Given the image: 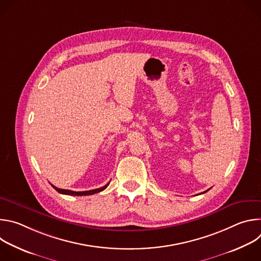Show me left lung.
Returning a JSON list of instances; mask_svg holds the SVG:
<instances>
[{
    "label": "left lung",
    "mask_w": 261,
    "mask_h": 261,
    "mask_svg": "<svg viewBox=\"0 0 261 261\" xmlns=\"http://www.w3.org/2000/svg\"><path fill=\"white\" fill-rule=\"evenodd\" d=\"M205 192H206V191H204V192H203V193H205Z\"/></svg>",
    "instance_id": "left-lung-1"
}]
</instances>
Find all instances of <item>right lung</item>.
<instances>
[{
  "mask_svg": "<svg viewBox=\"0 0 261 261\" xmlns=\"http://www.w3.org/2000/svg\"><path fill=\"white\" fill-rule=\"evenodd\" d=\"M109 184L103 186V187L101 188H98V189H94V190H90V191H82V192H75V191H71V190H66V189H60V188H57L55 187L54 185H51L54 189H56L59 193H62V194H66V195H73V196H85V195H92V194H95V193H98V192H101L103 191L107 186Z\"/></svg>",
  "mask_w": 261,
  "mask_h": 261,
  "instance_id": "obj_1",
  "label": "right lung"
}]
</instances>
